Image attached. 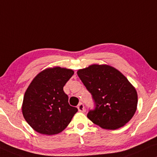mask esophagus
I'll use <instances>...</instances> for the list:
<instances>
[{"mask_svg":"<svg viewBox=\"0 0 157 157\" xmlns=\"http://www.w3.org/2000/svg\"><path fill=\"white\" fill-rule=\"evenodd\" d=\"M77 108H78V111H80V112H84L85 111L84 106V105H83V103H82V102L78 104V106H77Z\"/></svg>","mask_w":157,"mask_h":157,"instance_id":"34e87169","label":"esophagus"}]
</instances>
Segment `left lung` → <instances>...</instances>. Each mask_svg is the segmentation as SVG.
I'll return each instance as SVG.
<instances>
[{
	"instance_id": "left-lung-1",
	"label": "left lung",
	"mask_w": 157,
	"mask_h": 157,
	"mask_svg": "<svg viewBox=\"0 0 157 157\" xmlns=\"http://www.w3.org/2000/svg\"><path fill=\"white\" fill-rule=\"evenodd\" d=\"M77 74L95 104L87 117L106 129H117L132 119L138 105V94L128 79L108 65L94 64Z\"/></svg>"
}]
</instances>
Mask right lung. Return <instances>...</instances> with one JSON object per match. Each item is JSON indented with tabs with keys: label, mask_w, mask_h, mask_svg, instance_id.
Instances as JSON below:
<instances>
[{
	"label": "right lung",
	"mask_w": 157,
	"mask_h": 157,
	"mask_svg": "<svg viewBox=\"0 0 157 157\" xmlns=\"http://www.w3.org/2000/svg\"><path fill=\"white\" fill-rule=\"evenodd\" d=\"M74 71L60 67L46 68L30 83L23 98V117L34 130L52 135L64 130L77 108L68 103V96L63 86Z\"/></svg>",
	"instance_id": "obj_1"
}]
</instances>
